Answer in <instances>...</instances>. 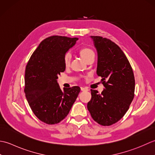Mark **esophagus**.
Wrapping results in <instances>:
<instances>
[{"mask_svg":"<svg viewBox=\"0 0 155 155\" xmlns=\"http://www.w3.org/2000/svg\"><path fill=\"white\" fill-rule=\"evenodd\" d=\"M81 91H88L89 89L87 87H81Z\"/></svg>","mask_w":155,"mask_h":155,"instance_id":"esophagus-1","label":"esophagus"}]
</instances>
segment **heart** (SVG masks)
<instances>
[{
	"instance_id": "1",
	"label": "heart",
	"mask_w": 155,
	"mask_h": 155,
	"mask_svg": "<svg viewBox=\"0 0 155 155\" xmlns=\"http://www.w3.org/2000/svg\"><path fill=\"white\" fill-rule=\"evenodd\" d=\"M79 54L81 57L84 61L86 62L90 59H94L95 53L94 50L89 47H83L79 50ZM71 62V54L69 53H66L64 56V64L65 67H69Z\"/></svg>"
}]
</instances>
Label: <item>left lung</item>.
<instances>
[{
    "label": "left lung",
    "instance_id": "1",
    "mask_svg": "<svg viewBox=\"0 0 155 155\" xmlns=\"http://www.w3.org/2000/svg\"><path fill=\"white\" fill-rule=\"evenodd\" d=\"M97 51V74L102 77L101 94L91 90L87 110L94 121L110 126L128 111L134 96L135 80L130 62L118 45L109 39L91 36Z\"/></svg>",
    "mask_w": 155,
    "mask_h": 155
}]
</instances>
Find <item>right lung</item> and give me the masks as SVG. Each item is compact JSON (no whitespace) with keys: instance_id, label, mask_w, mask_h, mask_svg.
<instances>
[{"instance_id":"add662e5","label":"right lung","mask_w":155,"mask_h":155,"mask_svg":"<svg viewBox=\"0 0 155 155\" xmlns=\"http://www.w3.org/2000/svg\"><path fill=\"white\" fill-rule=\"evenodd\" d=\"M78 38L53 35L42 41L25 69V96L34 114L47 124H58L68 116L80 91L73 86L62 91L57 80L65 67L64 56Z\"/></svg>"}]
</instances>
